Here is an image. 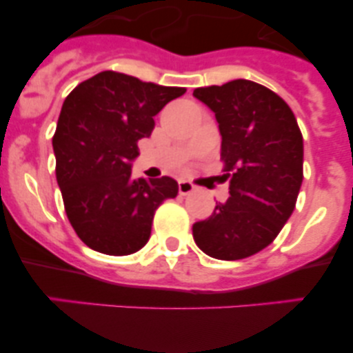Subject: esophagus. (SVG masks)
I'll return each instance as SVG.
<instances>
[{
	"mask_svg": "<svg viewBox=\"0 0 353 353\" xmlns=\"http://www.w3.org/2000/svg\"><path fill=\"white\" fill-rule=\"evenodd\" d=\"M194 190H196V187H194L190 182H187V180H182V182H179L180 196H189V194H192Z\"/></svg>",
	"mask_w": 353,
	"mask_h": 353,
	"instance_id": "esophagus-1",
	"label": "esophagus"
}]
</instances>
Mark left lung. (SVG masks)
Returning <instances> with one entry per match:
<instances>
[{
  "mask_svg": "<svg viewBox=\"0 0 353 353\" xmlns=\"http://www.w3.org/2000/svg\"><path fill=\"white\" fill-rule=\"evenodd\" d=\"M214 112L230 197L197 221L192 236L216 260H241L267 248L290 220L303 182V137L277 93L248 79L194 90Z\"/></svg>",
  "mask_w": 353,
  "mask_h": 353,
  "instance_id": "8db88e82",
  "label": "left lung"
}]
</instances>
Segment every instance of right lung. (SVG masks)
Returning <instances> with one entry per match:
<instances>
[{
    "label": "right lung",
    "instance_id": "1",
    "mask_svg": "<svg viewBox=\"0 0 353 353\" xmlns=\"http://www.w3.org/2000/svg\"><path fill=\"white\" fill-rule=\"evenodd\" d=\"M183 93L103 70L65 99L53 137L55 173L67 218L88 248L112 256L137 253L149 241L159 204L176 197V180H135L132 164L154 116Z\"/></svg>",
    "mask_w": 353,
    "mask_h": 353
}]
</instances>
